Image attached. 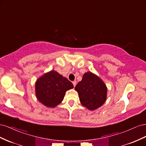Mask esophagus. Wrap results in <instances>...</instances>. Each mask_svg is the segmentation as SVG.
<instances>
[{"instance_id":"obj_1","label":"esophagus","mask_w":146,"mask_h":146,"mask_svg":"<svg viewBox=\"0 0 146 146\" xmlns=\"http://www.w3.org/2000/svg\"><path fill=\"white\" fill-rule=\"evenodd\" d=\"M72 83H73V85H74V87L76 86V84H77L76 81H74V82H72Z\"/></svg>"}]
</instances>
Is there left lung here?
<instances>
[{"label":"left lung","mask_w":146,"mask_h":146,"mask_svg":"<svg viewBox=\"0 0 146 146\" xmlns=\"http://www.w3.org/2000/svg\"><path fill=\"white\" fill-rule=\"evenodd\" d=\"M75 90L81 104L90 111L99 108L107 100V87L102 79L90 71L83 74Z\"/></svg>","instance_id":"8db88e82"}]
</instances>
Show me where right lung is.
I'll return each mask as SVG.
<instances>
[{"instance_id":"right-lung-1","label":"right lung","mask_w":146,"mask_h":146,"mask_svg":"<svg viewBox=\"0 0 146 146\" xmlns=\"http://www.w3.org/2000/svg\"><path fill=\"white\" fill-rule=\"evenodd\" d=\"M73 84L58 72L52 70L44 74L35 82V94L40 102L48 108H55L64 99L66 91Z\"/></svg>"}]
</instances>
